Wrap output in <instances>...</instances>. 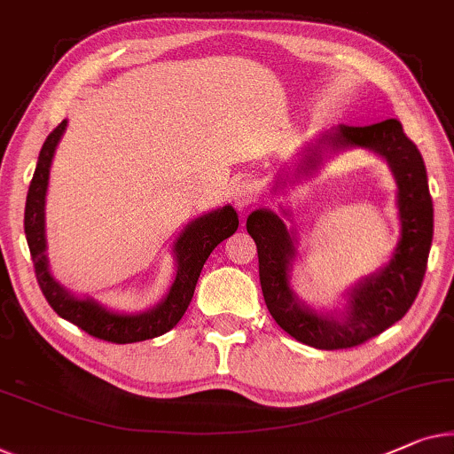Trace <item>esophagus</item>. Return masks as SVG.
Listing matches in <instances>:
<instances>
[{
    "label": "esophagus",
    "instance_id": "esophagus-1",
    "mask_svg": "<svg viewBox=\"0 0 454 454\" xmlns=\"http://www.w3.org/2000/svg\"><path fill=\"white\" fill-rule=\"evenodd\" d=\"M233 200L238 208H247L260 200V186L254 180H241L233 188Z\"/></svg>",
    "mask_w": 454,
    "mask_h": 454
}]
</instances>
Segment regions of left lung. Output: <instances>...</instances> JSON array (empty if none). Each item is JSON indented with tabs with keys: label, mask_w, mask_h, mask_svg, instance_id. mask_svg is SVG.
Here are the masks:
<instances>
[{
	"label": "left lung",
	"mask_w": 454,
	"mask_h": 454,
	"mask_svg": "<svg viewBox=\"0 0 454 454\" xmlns=\"http://www.w3.org/2000/svg\"><path fill=\"white\" fill-rule=\"evenodd\" d=\"M346 147L369 149L389 163L397 182L402 238L389 264L348 291V303L341 311H313L294 294L291 288V268L297 258L294 233L288 231L278 215L270 208H258L246 223L258 247L260 285L268 311L288 336L319 350L364 344L410 311L422 286L434 233V208L422 153L405 137L402 122L389 118L369 127L338 124L321 135L315 145L307 147L297 176L317 168L325 151Z\"/></svg>",
	"instance_id": "1"
}]
</instances>
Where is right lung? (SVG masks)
Segmentation results:
<instances>
[{"label": "right lung", "instance_id": "obj_1", "mask_svg": "<svg viewBox=\"0 0 454 454\" xmlns=\"http://www.w3.org/2000/svg\"><path fill=\"white\" fill-rule=\"evenodd\" d=\"M67 127V121H63L59 127L47 137L44 145L38 155V163L32 176L28 196H26V211H24V233L28 241L32 262H35V272L38 286L49 301V305L55 309L59 317L71 321V324L82 327L90 336L114 341V344H133L161 336L172 330L182 319L186 309L192 301L196 282L202 266L213 249L223 239L238 231L239 219L231 205L216 208L207 215L194 219L180 233V238L174 243L176 255V278L169 286L166 297L155 307L147 309L143 313H118L113 309L96 303L94 299H80L71 294L67 288L59 285L52 278L49 270L47 258V235H44V199H47L49 188V172L52 155L61 141Z\"/></svg>", "mask_w": 454, "mask_h": 454}]
</instances>
